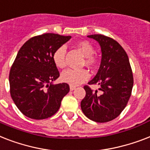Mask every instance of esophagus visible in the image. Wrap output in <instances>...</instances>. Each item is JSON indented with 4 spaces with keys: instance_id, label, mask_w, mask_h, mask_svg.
<instances>
[{
    "instance_id": "34e87169",
    "label": "esophagus",
    "mask_w": 150,
    "mask_h": 150,
    "mask_svg": "<svg viewBox=\"0 0 150 150\" xmlns=\"http://www.w3.org/2000/svg\"><path fill=\"white\" fill-rule=\"evenodd\" d=\"M69 89H70V91H74V90L76 89V87H75V86H73V85H70V86H69Z\"/></svg>"
}]
</instances>
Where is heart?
I'll use <instances>...</instances> for the list:
<instances>
[{
    "mask_svg": "<svg viewBox=\"0 0 150 150\" xmlns=\"http://www.w3.org/2000/svg\"><path fill=\"white\" fill-rule=\"evenodd\" d=\"M76 46L81 50L83 55L85 56V64L90 67H95L98 63V59L94 55L95 52L94 45L90 42L83 40V41H80L76 43ZM66 53H67V47L65 45H61L56 49L52 55V59H53L55 65L59 69H64L67 66ZM89 72L86 69H69L61 74L62 81L73 86L79 85L85 82L89 78Z\"/></svg>",
    "mask_w": 150,
    "mask_h": 150,
    "instance_id": "1",
    "label": "heart"
}]
</instances>
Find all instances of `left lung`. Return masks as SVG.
I'll use <instances>...</instances> for the list:
<instances>
[{
    "label": "left lung",
    "instance_id": "obj_1",
    "mask_svg": "<svg viewBox=\"0 0 150 150\" xmlns=\"http://www.w3.org/2000/svg\"><path fill=\"white\" fill-rule=\"evenodd\" d=\"M87 37L98 42L101 50L100 67L88 83L99 85L101 94L84 86L86 95L81 107L91 120L107 122L117 118L126 107L133 87V75L128 55L118 42L103 35Z\"/></svg>",
    "mask_w": 150,
    "mask_h": 150
}]
</instances>
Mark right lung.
<instances>
[{
    "mask_svg": "<svg viewBox=\"0 0 150 150\" xmlns=\"http://www.w3.org/2000/svg\"><path fill=\"white\" fill-rule=\"evenodd\" d=\"M71 39L45 33L28 39L19 50L9 74L10 93L17 108L32 119L52 116L69 91L67 83L53 84L59 76L52 55Z\"/></svg>",
    "mask_w": 150,
    "mask_h": 150,
    "instance_id": "add662e5",
    "label": "right lung"
}]
</instances>
